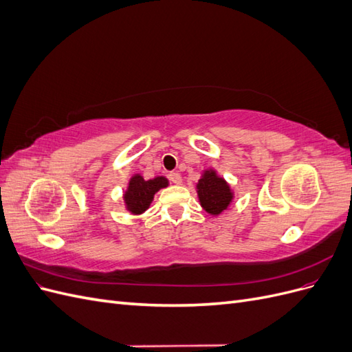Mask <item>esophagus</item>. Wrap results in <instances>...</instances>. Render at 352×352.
<instances>
[{"instance_id":"obj_1","label":"esophagus","mask_w":352,"mask_h":352,"mask_svg":"<svg viewBox=\"0 0 352 352\" xmlns=\"http://www.w3.org/2000/svg\"><path fill=\"white\" fill-rule=\"evenodd\" d=\"M168 179L172 180V184H175V185H180V184H182V176H180V173H177V172L168 173Z\"/></svg>"}]
</instances>
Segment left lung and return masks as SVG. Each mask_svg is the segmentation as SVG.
<instances>
[{"instance_id":"left-lung-1","label":"left lung","mask_w":352,"mask_h":352,"mask_svg":"<svg viewBox=\"0 0 352 352\" xmlns=\"http://www.w3.org/2000/svg\"><path fill=\"white\" fill-rule=\"evenodd\" d=\"M197 195L201 207L211 216H220L225 212L235 198V192L212 167L202 170L197 182Z\"/></svg>"}]
</instances>
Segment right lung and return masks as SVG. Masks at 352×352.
<instances>
[{
	"label": "right lung",
	"mask_w": 352,
	"mask_h": 352,
	"mask_svg": "<svg viewBox=\"0 0 352 352\" xmlns=\"http://www.w3.org/2000/svg\"><path fill=\"white\" fill-rule=\"evenodd\" d=\"M168 186V179L164 176H155L153 179H144L141 173L131 176L127 188L123 192L124 208L133 216L144 214L150 208L154 195L160 189Z\"/></svg>",
	"instance_id": "right-lung-1"
}]
</instances>
